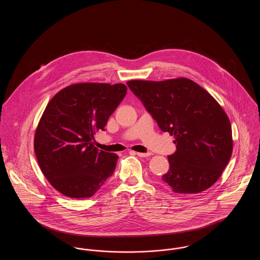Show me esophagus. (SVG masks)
I'll list each match as a JSON object with an SVG mask.
<instances>
[{"label":"esophagus","mask_w":260,"mask_h":260,"mask_svg":"<svg viewBox=\"0 0 260 260\" xmlns=\"http://www.w3.org/2000/svg\"><path fill=\"white\" fill-rule=\"evenodd\" d=\"M135 154H136L137 156L139 157H142V158H145V157H149L150 156V153H140V152H134Z\"/></svg>","instance_id":"obj_1"}]
</instances>
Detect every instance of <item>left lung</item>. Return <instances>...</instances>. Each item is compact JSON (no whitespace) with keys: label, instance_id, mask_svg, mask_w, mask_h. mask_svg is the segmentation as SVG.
I'll list each match as a JSON object with an SVG mask.
<instances>
[{"label":"left lung","instance_id":"1","mask_svg":"<svg viewBox=\"0 0 260 260\" xmlns=\"http://www.w3.org/2000/svg\"><path fill=\"white\" fill-rule=\"evenodd\" d=\"M127 86L162 132L174 136L162 182L173 192L197 194L213 185L232 155L230 121L218 102L195 82L133 80Z\"/></svg>","mask_w":260,"mask_h":260}]
</instances>
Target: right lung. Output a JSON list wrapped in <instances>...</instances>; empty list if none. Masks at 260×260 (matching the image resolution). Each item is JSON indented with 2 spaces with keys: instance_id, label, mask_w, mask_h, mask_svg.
<instances>
[{
  "instance_id": "obj_1",
  "label": "right lung",
  "mask_w": 260,
  "mask_h": 260,
  "mask_svg": "<svg viewBox=\"0 0 260 260\" xmlns=\"http://www.w3.org/2000/svg\"><path fill=\"white\" fill-rule=\"evenodd\" d=\"M124 84L82 83L64 87L49 102L38 124L34 150L42 173L64 196L89 198L111 176L114 153L93 145L126 93Z\"/></svg>"
}]
</instances>
